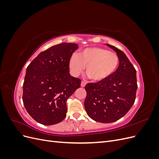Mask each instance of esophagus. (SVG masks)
<instances>
[{"mask_svg":"<svg viewBox=\"0 0 159 159\" xmlns=\"http://www.w3.org/2000/svg\"><path fill=\"white\" fill-rule=\"evenodd\" d=\"M85 85H86V83L85 82V81H81V87H83V88L85 87Z\"/></svg>","mask_w":159,"mask_h":159,"instance_id":"obj_1","label":"esophagus"}]
</instances>
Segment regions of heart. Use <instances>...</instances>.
Returning <instances> with one entry per match:
<instances>
[{
  "instance_id": "b5f03b06",
  "label": "heart",
  "mask_w": 159,
  "mask_h": 159,
  "mask_svg": "<svg viewBox=\"0 0 159 159\" xmlns=\"http://www.w3.org/2000/svg\"><path fill=\"white\" fill-rule=\"evenodd\" d=\"M119 57L115 53L102 48H87L72 56L69 61L71 73L78 75L85 66V73L94 82L107 79L117 69Z\"/></svg>"
}]
</instances>
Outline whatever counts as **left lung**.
<instances>
[{"label":"left lung","instance_id":"left-lung-1","mask_svg":"<svg viewBox=\"0 0 159 159\" xmlns=\"http://www.w3.org/2000/svg\"><path fill=\"white\" fill-rule=\"evenodd\" d=\"M106 45L117 53L119 64L107 79L85 86V109L95 121L109 123L123 117L134 104L137 89L136 70L121 50Z\"/></svg>","mask_w":159,"mask_h":159}]
</instances>
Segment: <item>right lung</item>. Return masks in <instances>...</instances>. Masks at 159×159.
Masks as SVG:
<instances>
[{"instance_id":"1","label":"right lung","mask_w":159,"mask_h":159,"mask_svg":"<svg viewBox=\"0 0 159 159\" xmlns=\"http://www.w3.org/2000/svg\"><path fill=\"white\" fill-rule=\"evenodd\" d=\"M78 48L64 42L40 53L26 68L22 100L38 123L51 125L66 117V101L80 87L81 80L70 75L69 61Z\"/></svg>"}]
</instances>
